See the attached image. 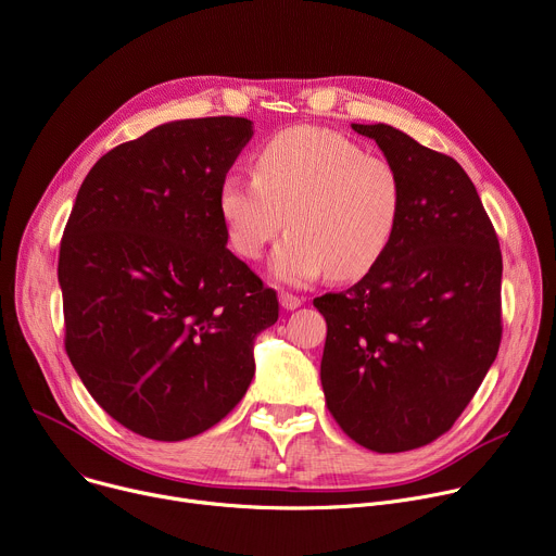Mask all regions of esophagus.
Instances as JSON below:
<instances>
[{
	"label": "esophagus",
	"mask_w": 556,
	"mask_h": 556,
	"mask_svg": "<svg viewBox=\"0 0 556 556\" xmlns=\"http://www.w3.org/2000/svg\"><path fill=\"white\" fill-rule=\"evenodd\" d=\"M305 303V298H301V295H293V293H280V305H282V309H287V312H293V309H298Z\"/></svg>",
	"instance_id": "esophagus-1"
}]
</instances>
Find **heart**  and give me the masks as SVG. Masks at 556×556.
<instances>
[{"label": "heart", "instance_id": "obj_1", "mask_svg": "<svg viewBox=\"0 0 556 556\" xmlns=\"http://www.w3.org/2000/svg\"><path fill=\"white\" fill-rule=\"evenodd\" d=\"M218 206L231 247L249 261L285 225L269 269L301 287L327 271L348 280L374 267L396 233L403 185L382 155L329 129L295 126L255 151L253 180L225 178Z\"/></svg>", "mask_w": 556, "mask_h": 556}]
</instances>
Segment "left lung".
Segmentation results:
<instances>
[{
	"mask_svg": "<svg viewBox=\"0 0 556 556\" xmlns=\"http://www.w3.org/2000/svg\"><path fill=\"white\" fill-rule=\"evenodd\" d=\"M403 185L396 233L327 320L320 382L358 445L394 454L432 443L467 407L501 343V249L463 166L390 124H352Z\"/></svg>",
	"mask_w": 556,
	"mask_h": 556,
	"instance_id": "1",
	"label": "left lung"
}]
</instances>
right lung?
Listing matches in <instances>:
<instances>
[{
    "label": "right lung",
    "instance_id": "1",
    "mask_svg": "<svg viewBox=\"0 0 556 556\" xmlns=\"http://www.w3.org/2000/svg\"><path fill=\"white\" fill-rule=\"evenodd\" d=\"M247 117L155 126L84 178L60 244L66 354L126 430L185 441L223 420L253 378V340L278 320L227 249L220 187Z\"/></svg>",
    "mask_w": 556,
    "mask_h": 556
}]
</instances>
